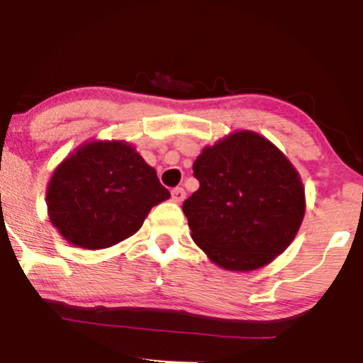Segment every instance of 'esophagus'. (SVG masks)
<instances>
[{"label":"esophagus","instance_id":"esophagus-1","mask_svg":"<svg viewBox=\"0 0 363 363\" xmlns=\"http://www.w3.org/2000/svg\"><path fill=\"white\" fill-rule=\"evenodd\" d=\"M172 199L176 203H182L186 199V191L184 187H174L172 189Z\"/></svg>","mask_w":363,"mask_h":363}]
</instances>
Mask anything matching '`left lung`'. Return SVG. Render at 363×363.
<instances>
[{
	"instance_id": "left-lung-1",
	"label": "left lung",
	"mask_w": 363,
	"mask_h": 363,
	"mask_svg": "<svg viewBox=\"0 0 363 363\" xmlns=\"http://www.w3.org/2000/svg\"><path fill=\"white\" fill-rule=\"evenodd\" d=\"M199 189L182 205L191 237L215 264L252 272L297 235L306 213L301 176L272 141L237 131L203 148L193 164Z\"/></svg>"
}]
</instances>
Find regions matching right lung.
Returning <instances> with one entry per match:
<instances>
[{
	"label": "right lung",
	"mask_w": 363,
	"mask_h": 363,
	"mask_svg": "<svg viewBox=\"0 0 363 363\" xmlns=\"http://www.w3.org/2000/svg\"><path fill=\"white\" fill-rule=\"evenodd\" d=\"M170 198L135 147L90 141L61 162L49 181V220L69 244L106 249L138 232L153 206Z\"/></svg>",
	"instance_id": "1"
}]
</instances>
